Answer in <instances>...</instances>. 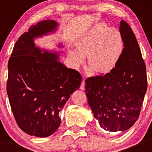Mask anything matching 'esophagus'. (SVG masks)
Returning a JSON list of instances; mask_svg holds the SVG:
<instances>
[{"label":"esophagus","mask_w":152,"mask_h":152,"mask_svg":"<svg viewBox=\"0 0 152 152\" xmlns=\"http://www.w3.org/2000/svg\"><path fill=\"white\" fill-rule=\"evenodd\" d=\"M84 86H85V81L84 80H82V83H81V86H80V89L82 91H84Z\"/></svg>","instance_id":"esophagus-1"}]
</instances>
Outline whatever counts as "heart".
<instances>
[{"label": "heart", "instance_id": "obj_1", "mask_svg": "<svg viewBox=\"0 0 152 152\" xmlns=\"http://www.w3.org/2000/svg\"><path fill=\"white\" fill-rule=\"evenodd\" d=\"M76 49L68 50L70 62L74 67L79 66L88 56V64L98 73H107L116 66L123 51L121 33L115 28H109L100 23L76 39ZM92 68L89 70L91 74Z\"/></svg>", "mask_w": 152, "mask_h": 152}]
</instances>
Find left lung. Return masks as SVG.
<instances>
[{
	"mask_svg": "<svg viewBox=\"0 0 152 152\" xmlns=\"http://www.w3.org/2000/svg\"><path fill=\"white\" fill-rule=\"evenodd\" d=\"M124 49L109 73L86 80L85 91L94 116L105 131L124 132L137 120L147 91L146 67L132 28L120 23Z\"/></svg>",
	"mask_w": 152,
	"mask_h": 152,
	"instance_id": "8db88e82",
	"label": "left lung"
}]
</instances>
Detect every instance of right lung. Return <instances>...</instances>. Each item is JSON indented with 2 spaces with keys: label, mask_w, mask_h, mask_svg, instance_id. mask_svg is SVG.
Listing matches in <instances>:
<instances>
[{
  "label": "right lung",
  "mask_w": 152,
  "mask_h": 152,
  "mask_svg": "<svg viewBox=\"0 0 152 152\" xmlns=\"http://www.w3.org/2000/svg\"><path fill=\"white\" fill-rule=\"evenodd\" d=\"M59 26L52 19L31 26L15 43L8 63L7 91L15 120L24 132L39 137L58 129L59 113L82 82L78 71L60 61L62 51L35 44V39L56 33Z\"/></svg>",
  "instance_id": "obj_1"
}]
</instances>
